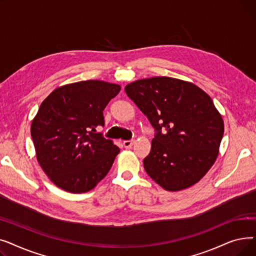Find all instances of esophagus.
Returning <instances> with one entry per match:
<instances>
[{
  "label": "esophagus",
  "instance_id": "34e87169",
  "mask_svg": "<svg viewBox=\"0 0 256 256\" xmlns=\"http://www.w3.org/2000/svg\"><path fill=\"white\" fill-rule=\"evenodd\" d=\"M134 143H135V141L134 140H126L124 141V145L126 148H132V146L134 145Z\"/></svg>",
  "mask_w": 256,
  "mask_h": 256
}]
</instances>
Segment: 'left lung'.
Masks as SVG:
<instances>
[{
  "label": "left lung",
  "instance_id": "8db88e82",
  "mask_svg": "<svg viewBox=\"0 0 256 256\" xmlns=\"http://www.w3.org/2000/svg\"><path fill=\"white\" fill-rule=\"evenodd\" d=\"M124 90L156 132L143 160L147 174L171 192L198 182L216 162L224 132L222 116L208 94L169 76L138 80Z\"/></svg>",
  "mask_w": 256,
  "mask_h": 256
}]
</instances>
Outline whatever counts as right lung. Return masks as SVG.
<instances>
[{
    "instance_id": "1",
    "label": "right lung",
    "mask_w": 256,
    "mask_h": 256,
    "mask_svg": "<svg viewBox=\"0 0 256 256\" xmlns=\"http://www.w3.org/2000/svg\"><path fill=\"white\" fill-rule=\"evenodd\" d=\"M117 84L89 80L56 88L31 124L36 158L48 178L70 193L92 190L110 171L119 147L96 128L119 93Z\"/></svg>"
}]
</instances>
